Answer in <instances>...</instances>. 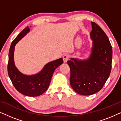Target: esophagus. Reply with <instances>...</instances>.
Returning <instances> with one entry per match:
<instances>
[{
    "mask_svg": "<svg viewBox=\"0 0 121 121\" xmlns=\"http://www.w3.org/2000/svg\"><path fill=\"white\" fill-rule=\"evenodd\" d=\"M63 61L64 63H66L68 61V60L69 59V56L68 55V54H64V55L63 56Z\"/></svg>",
    "mask_w": 121,
    "mask_h": 121,
    "instance_id": "obj_1",
    "label": "esophagus"
}]
</instances>
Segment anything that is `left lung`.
<instances>
[{
	"label": "left lung",
	"instance_id": "8db88e82",
	"mask_svg": "<svg viewBox=\"0 0 121 121\" xmlns=\"http://www.w3.org/2000/svg\"><path fill=\"white\" fill-rule=\"evenodd\" d=\"M90 37L92 46L88 58H71L67 62L70 69V84L82 95H91L99 91L110 76L112 49L105 32L95 22H91Z\"/></svg>",
	"mask_w": 121,
	"mask_h": 121
}]
</instances>
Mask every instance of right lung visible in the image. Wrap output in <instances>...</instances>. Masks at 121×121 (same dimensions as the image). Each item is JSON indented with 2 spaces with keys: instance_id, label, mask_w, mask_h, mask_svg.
<instances>
[{
  "instance_id": "add662e5",
  "label": "right lung",
  "mask_w": 121,
  "mask_h": 121,
  "mask_svg": "<svg viewBox=\"0 0 121 121\" xmlns=\"http://www.w3.org/2000/svg\"><path fill=\"white\" fill-rule=\"evenodd\" d=\"M29 31L30 28L27 26L11 43L9 52L8 73L13 85L18 91L27 96L35 97L42 95L47 90L54 70L63 63V60L60 58L48 63L40 72L34 75H25L20 72L14 63L15 46Z\"/></svg>"
}]
</instances>
